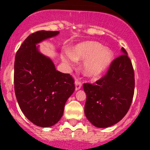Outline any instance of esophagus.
<instances>
[{"instance_id":"34e87169","label":"esophagus","mask_w":150,"mask_h":150,"mask_svg":"<svg viewBox=\"0 0 150 150\" xmlns=\"http://www.w3.org/2000/svg\"><path fill=\"white\" fill-rule=\"evenodd\" d=\"M75 90L76 91L79 90V89L82 87V83H81L80 81H78V80H75Z\"/></svg>"}]
</instances>
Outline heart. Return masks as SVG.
Instances as JSON below:
<instances>
[{
  "mask_svg": "<svg viewBox=\"0 0 150 150\" xmlns=\"http://www.w3.org/2000/svg\"><path fill=\"white\" fill-rule=\"evenodd\" d=\"M67 64L73 61H84L83 72L86 76L95 78L101 76L110 67L113 54L109 48L95 41L78 43L69 51V54L62 57Z\"/></svg>",
  "mask_w": 150,
  "mask_h": 150,
  "instance_id": "1",
  "label": "heart"
}]
</instances>
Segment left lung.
I'll use <instances>...</instances> for the list:
<instances>
[{
	"label": "left lung",
	"instance_id": "obj_1",
	"mask_svg": "<svg viewBox=\"0 0 150 150\" xmlns=\"http://www.w3.org/2000/svg\"><path fill=\"white\" fill-rule=\"evenodd\" d=\"M122 54L112 62L107 74L95 84H83L85 115L97 128H107L121 120L131 107L134 93V71L122 47Z\"/></svg>",
	"mask_w": 150,
	"mask_h": 150
}]
</instances>
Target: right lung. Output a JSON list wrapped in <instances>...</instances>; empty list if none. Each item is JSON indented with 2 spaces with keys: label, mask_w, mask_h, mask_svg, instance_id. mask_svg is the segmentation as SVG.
<instances>
[{
  "label": "right lung",
  "mask_w": 150,
  "mask_h": 150,
  "mask_svg": "<svg viewBox=\"0 0 150 150\" xmlns=\"http://www.w3.org/2000/svg\"><path fill=\"white\" fill-rule=\"evenodd\" d=\"M59 33L40 30L30 35L15 57L13 81L18 104L30 121L43 128L61 119L67 100L75 88L73 78L57 70L36 45Z\"/></svg>",
  "instance_id": "1"
}]
</instances>
